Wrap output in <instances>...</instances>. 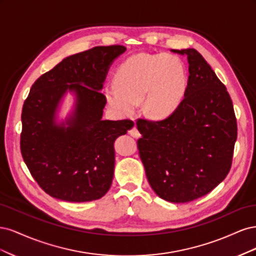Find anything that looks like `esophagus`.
I'll use <instances>...</instances> for the list:
<instances>
[{"mask_svg":"<svg viewBox=\"0 0 256 256\" xmlns=\"http://www.w3.org/2000/svg\"><path fill=\"white\" fill-rule=\"evenodd\" d=\"M129 134H130L131 136H134V138H140V136H141L140 132H138V128L136 127V125L129 130Z\"/></svg>","mask_w":256,"mask_h":256,"instance_id":"esophagus-1","label":"esophagus"}]
</instances>
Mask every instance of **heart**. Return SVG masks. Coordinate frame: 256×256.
I'll return each mask as SVG.
<instances>
[{"label": "heart", "instance_id": "heart-1", "mask_svg": "<svg viewBox=\"0 0 256 256\" xmlns=\"http://www.w3.org/2000/svg\"><path fill=\"white\" fill-rule=\"evenodd\" d=\"M115 84L106 86L104 96L120 116L134 115L143 100L147 115L164 118L182 102L186 74L182 62L171 54L141 53L120 64L115 74Z\"/></svg>", "mask_w": 256, "mask_h": 256}]
</instances>
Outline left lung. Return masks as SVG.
I'll return each mask as SVG.
<instances>
[{
  "instance_id": "1",
  "label": "left lung",
  "mask_w": 256,
  "mask_h": 256,
  "mask_svg": "<svg viewBox=\"0 0 256 256\" xmlns=\"http://www.w3.org/2000/svg\"><path fill=\"white\" fill-rule=\"evenodd\" d=\"M189 63L188 86L177 109L161 120L138 118V150L147 180L168 202L206 196L228 174L237 138L230 94L196 49L171 50Z\"/></svg>"
}]
</instances>
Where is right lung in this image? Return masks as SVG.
<instances>
[{"label": "right lung", "instance_id": "right-lung-1", "mask_svg": "<svg viewBox=\"0 0 256 256\" xmlns=\"http://www.w3.org/2000/svg\"><path fill=\"white\" fill-rule=\"evenodd\" d=\"M124 46H99L74 54L40 76L22 108L20 150L40 187L66 202H90L109 191L114 174L113 143L132 120H102L106 99L100 90ZM67 90L77 97L74 115L56 126L54 118Z\"/></svg>", "mask_w": 256, "mask_h": 256}]
</instances>
